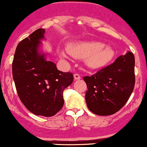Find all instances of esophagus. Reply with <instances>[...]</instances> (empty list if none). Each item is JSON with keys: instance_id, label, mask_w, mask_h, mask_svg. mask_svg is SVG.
Listing matches in <instances>:
<instances>
[{"instance_id": "1", "label": "esophagus", "mask_w": 147, "mask_h": 147, "mask_svg": "<svg viewBox=\"0 0 147 147\" xmlns=\"http://www.w3.org/2000/svg\"><path fill=\"white\" fill-rule=\"evenodd\" d=\"M81 79V77L79 74H75L74 75V80H79Z\"/></svg>"}]
</instances>
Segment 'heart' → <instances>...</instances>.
<instances>
[{
  "mask_svg": "<svg viewBox=\"0 0 147 147\" xmlns=\"http://www.w3.org/2000/svg\"><path fill=\"white\" fill-rule=\"evenodd\" d=\"M59 57L69 59L72 56L85 59V62L91 69H99L108 65L114 57V51L103 43L95 41L77 42L68 44L67 49L58 48Z\"/></svg>",
  "mask_w": 147,
  "mask_h": 147,
  "instance_id": "obj_1",
  "label": "heart"
}]
</instances>
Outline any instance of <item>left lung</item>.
Returning <instances> with one entry per match:
<instances>
[{
  "label": "left lung",
  "instance_id": "obj_1",
  "mask_svg": "<svg viewBox=\"0 0 147 147\" xmlns=\"http://www.w3.org/2000/svg\"><path fill=\"white\" fill-rule=\"evenodd\" d=\"M135 58L128 52L92 76H85L88 109L99 116L114 114L126 104L135 84Z\"/></svg>",
  "mask_w": 147,
  "mask_h": 147
}]
</instances>
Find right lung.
<instances>
[{"mask_svg": "<svg viewBox=\"0 0 147 147\" xmlns=\"http://www.w3.org/2000/svg\"><path fill=\"white\" fill-rule=\"evenodd\" d=\"M45 29L39 28L18 43L12 63L13 78L18 97L35 115L50 117L64 105L63 91L72 84L71 72L58 70L40 50Z\"/></svg>", "mask_w": 147, "mask_h": 147, "instance_id": "obj_1", "label": "right lung"}]
</instances>
